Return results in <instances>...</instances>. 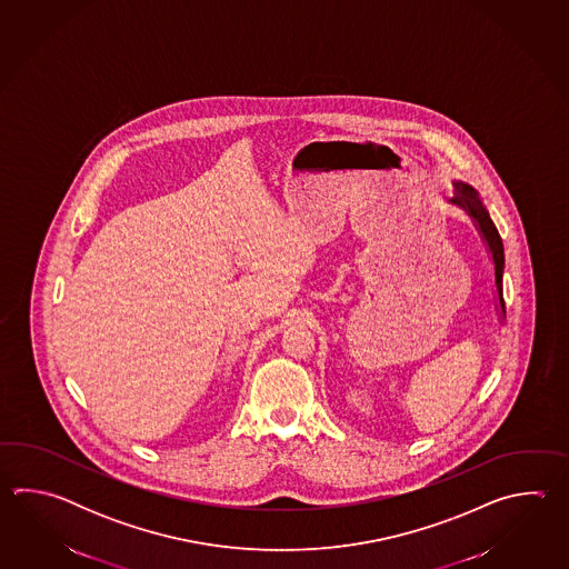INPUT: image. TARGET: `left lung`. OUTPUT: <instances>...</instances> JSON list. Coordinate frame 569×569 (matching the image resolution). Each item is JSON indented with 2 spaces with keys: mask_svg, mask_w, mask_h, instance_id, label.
I'll list each match as a JSON object with an SVG mask.
<instances>
[{
  "mask_svg": "<svg viewBox=\"0 0 569 569\" xmlns=\"http://www.w3.org/2000/svg\"><path fill=\"white\" fill-rule=\"evenodd\" d=\"M456 197H451L449 206L460 207L461 211H466L476 226V230L482 238L483 246L488 250V256L492 260V268H495V292H496V309L500 315V321H505V297H502V274H505V246L500 240V233L496 230L495 221L490 219L488 209L483 207L482 199L478 191L473 189L472 184L468 182L456 181Z\"/></svg>",
  "mask_w": 569,
  "mask_h": 569,
  "instance_id": "left-lung-1",
  "label": "left lung"
}]
</instances>
